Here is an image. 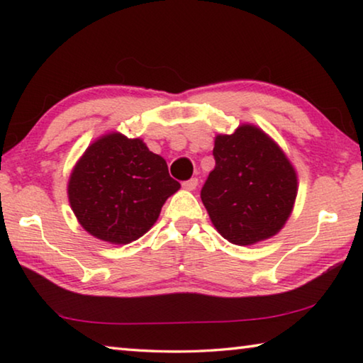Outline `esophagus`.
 Here are the masks:
<instances>
[{
	"label": "esophagus",
	"mask_w": 363,
	"mask_h": 363,
	"mask_svg": "<svg viewBox=\"0 0 363 363\" xmlns=\"http://www.w3.org/2000/svg\"><path fill=\"white\" fill-rule=\"evenodd\" d=\"M196 186H199V179H196V177H192V179L182 182V187L186 190H195Z\"/></svg>",
	"instance_id": "34e87169"
}]
</instances>
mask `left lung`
I'll return each instance as SVG.
<instances>
[{
	"instance_id": "8db88e82",
	"label": "left lung",
	"mask_w": 363,
	"mask_h": 363,
	"mask_svg": "<svg viewBox=\"0 0 363 363\" xmlns=\"http://www.w3.org/2000/svg\"><path fill=\"white\" fill-rule=\"evenodd\" d=\"M216 167L201 189V201L225 240L240 247L277 235L293 211L298 174L280 145L251 123L218 134Z\"/></svg>"
}]
</instances>
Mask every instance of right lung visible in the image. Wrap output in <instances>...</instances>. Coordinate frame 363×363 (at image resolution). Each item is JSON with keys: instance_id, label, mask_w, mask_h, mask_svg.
<instances>
[{"instance_id": "1", "label": "right lung", "mask_w": 363, "mask_h": 363, "mask_svg": "<svg viewBox=\"0 0 363 363\" xmlns=\"http://www.w3.org/2000/svg\"><path fill=\"white\" fill-rule=\"evenodd\" d=\"M179 189L164 158L143 139L112 131L79 157L67 194L86 232L102 242L126 245L150 230L164 201Z\"/></svg>"}]
</instances>
